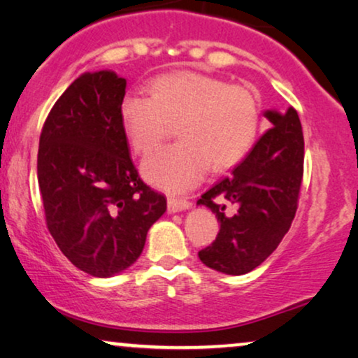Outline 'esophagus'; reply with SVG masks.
Returning a JSON list of instances; mask_svg holds the SVG:
<instances>
[{"instance_id":"obj_1","label":"esophagus","mask_w":358,"mask_h":358,"mask_svg":"<svg viewBox=\"0 0 358 358\" xmlns=\"http://www.w3.org/2000/svg\"><path fill=\"white\" fill-rule=\"evenodd\" d=\"M192 206L188 199L183 198H169V213H180Z\"/></svg>"}]
</instances>
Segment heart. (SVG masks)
<instances>
[{"instance_id":"obj_1","label":"heart","mask_w":358,"mask_h":358,"mask_svg":"<svg viewBox=\"0 0 358 358\" xmlns=\"http://www.w3.org/2000/svg\"><path fill=\"white\" fill-rule=\"evenodd\" d=\"M149 93L124 94L119 114L137 154L155 149L170 124H176L180 141L155 150L142 164V173L154 187L187 192L201 182L209 166L214 171L231 169L254 145L260 104L247 87L182 71L155 78Z\"/></svg>"}]
</instances>
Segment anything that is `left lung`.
<instances>
[{"instance_id":"obj_1","label":"left lung","mask_w":358,"mask_h":358,"mask_svg":"<svg viewBox=\"0 0 358 358\" xmlns=\"http://www.w3.org/2000/svg\"><path fill=\"white\" fill-rule=\"evenodd\" d=\"M270 129L227 176L201 194L216 214V241L198 257L209 268L244 275L257 268L292 226L303 180L304 139L298 113L265 111Z\"/></svg>"}]
</instances>
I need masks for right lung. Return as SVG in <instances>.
Wrapping results in <instances>:
<instances>
[{"mask_svg":"<svg viewBox=\"0 0 358 358\" xmlns=\"http://www.w3.org/2000/svg\"><path fill=\"white\" fill-rule=\"evenodd\" d=\"M124 94L126 78L111 70L80 75L50 109L37 154L47 229L76 268L99 278L134 264L166 211L132 164Z\"/></svg>","mask_w":358,"mask_h":358,"instance_id":"add662e5","label":"right lung"}]
</instances>
